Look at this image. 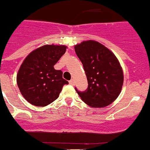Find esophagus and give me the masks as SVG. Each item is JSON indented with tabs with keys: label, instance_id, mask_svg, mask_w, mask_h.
Instances as JSON below:
<instances>
[{
	"label": "esophagus",
	"instance_id": "obj_1",
	"mask_svg": "<svg viewBox=\"0 0 150 150\" xmlns=\"http://www.w3.org/2000/svg\"><path fill=\"white\" fill-rule=\"evenodd\" d=\"M69 83L71 85V86H74V84H75V82H74V79H71L70 81H69Z\"/></svg>",
	"mask_w": 150,
	"mask_h": 150
}]
</instances>
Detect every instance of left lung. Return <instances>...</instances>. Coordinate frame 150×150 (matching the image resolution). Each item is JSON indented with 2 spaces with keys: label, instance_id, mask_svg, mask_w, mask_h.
Returning a JSON list of instances; mask_svg holds the SVG:
<instances>
[{
  "label": "left lung",
  "instance_id": "8db88e82",
  "mask_svg": "<svg viewBox=\"0 0 150 150\" xmlns=\"http://www.w3.org/2000/svg\"><path fill=\"white\" fill-rule=\"evenodd\" d=\"M88 80L85 91L75 88L82 100L91 107L112 104L121 92L124 76L116 55L101 43L83 41L74 46Z\"/></svg>",
  "mask_w": 150,
  "mask_h": 150
}]
</instances>
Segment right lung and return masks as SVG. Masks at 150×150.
<instances>
[{
  "label": "right lung",
  "mask_w": 150,
  "mask_h": 150,
  "mask_svg": "<svg viewBox=\"0 0 150 150\" xmlns=\"http://www.w3.org/2000/svg\"><path fill=\"white\" fill-rule=\"evenodd\" d=\"M67 46L44 45L31 52L22 62L16 81L22 96L30 104L45 107L56 100L64 85L62 71L54 65L65 53Z\"/></svg>",
  "instance_id": "add662e5"
}]
</instances>
